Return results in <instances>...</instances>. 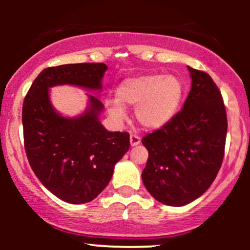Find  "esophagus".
Returning a JSON list of instances; mask_svg holds the SVG:
<instances>
[{"instance_id":"esophagus-1","label":"esophagus","mask_w":250,"mask_h":250,"mask_svg":"<svg viewBox=\"0 0 250 250\" xmlns=\"http://www.w3.org/2000/svg\"><path fill=\"white\" fill-rule=\"evenodd\" d=\"M140 142H141V139H140L139 135L136 134H131L130 135V145L133 146V147H135V146L140 145Z\"/></svg>"}]
</instances>
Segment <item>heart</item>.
I'll list each match as a JSON object with an SVG mask.
<instances>
[{
	"label": "heart",
	"mask_w": 250,
	"mask_h": 250,
	"mask_svg": "<svg viewBox=\"0 0 250 250\" xmlns=\"http://www.w3.org/2000/svg\"><path fill=\"white\" fill-rule=\"evenodd\" d=\"M117 101H108V109L117 119L125 117V107H136L135 115L142 127L162 128L173 119L183 96L177 77L148 74L129 77L116 90Z\"/></svg>",
	"instance_id": "heart-1"
}]
</instances>
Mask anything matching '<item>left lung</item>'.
Returning <instances> with one entry per match:
<instances>
[{"instance_id":"obj_1","label":"left lung","mask_w":250,"mask_h":250,"mask_svg":"<svg viewBox=\"0 0 250 250\" xmlns=\"http://www.w3.org/2000/svg\"><path fill=\"white\" fill-rule=\"evenodd\" d=\"M191 89L183 108L142 139L149 156L145 187L157 201L180 207L214 182L225 156L227 113L220 89L202 70L188 67Z\"/></svg>"}]
</instances>
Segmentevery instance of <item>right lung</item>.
Returning <instances> with one entry per match:
<instances>
[{
    "mask_svg": "<svg viewBox=\"0 0 250 250\" xmlns=\"http://www.w3.org/2000/svg\"><path fill=\"white\" fill-rule=\"evenodd\" d=\"M105 70L104 63L45 68L34 80L22 107L24 149L31 169L48 190L74 205L90 202L107 187L114 167L130 146L129 134L105 130L99 121L103 104L93 95L83 115H59L48 89L57 84L101 89Z\"/></svg>",
    "mask_w": 250,
    "mask_h": 250,
    "instance_id": "add662e5",
    "label": "right lung"
}]
</instances>
